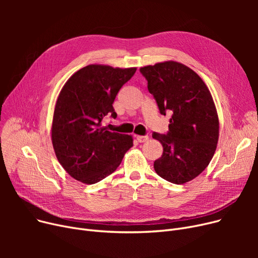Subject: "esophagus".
Here are the masks:
<instances>
[{"mask_svg":"<svg viewBox=\"0 0 258 258\" xmlns=\"http://www.w3.org/2000/svg\"><path fill=\"white\" fill-rule=\"evenodd\" d=\"M136 139L138 140L139 143H143V142H146L148 140V136H137Z\"/></svg>","mask_w":258,"mask_h":258,"instance_id":"obj_1","label":"esophagus"}]
</instances>
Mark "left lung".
I'll use <instances>...</instances> for the list:
<instances>
[{
  "mask_svg": "<svg viewBox=\"0 0 258 258\" xmlns=\"http://www.w3.org/2000/svg\"><path fill=\"white\" fill-rule=\"evenodd\" d=\"M161 115L171 114L168 132L154 133L163 154L154 162L156 172L173 184L191 181L204 170L219 140V117L202 78L177 61L140 69Z\"/></svg>",
  "mask_w": 258,
  "mask_h": 258,
  "instance_id": "obj_1",
  "label": "left lung"
}]
</instances>
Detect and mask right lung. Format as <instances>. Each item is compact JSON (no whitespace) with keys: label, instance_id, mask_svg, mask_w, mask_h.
<instances>
[{"label":"right lung","instance_id":"add662e5","mask_svg":"<svg viewBox=\"0 0 258 258\" xmlns=\"http://www.w3.org/2000/svg\"><path fill=\"white\" fill-rule=\"evenodd\" d=\"M136 68L89 64L61 89L54 110L52 143L57 160L72 178L95 184L120 165L133 138L101 127L105 116L116 118L113 103Z\"/></svg>","mask_w":258,"mask_h":258}]
</instances>
